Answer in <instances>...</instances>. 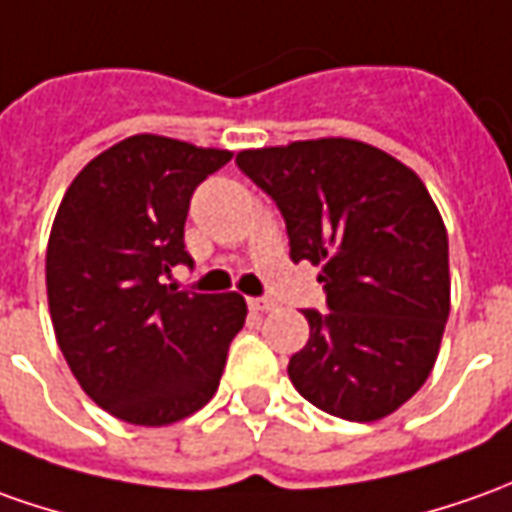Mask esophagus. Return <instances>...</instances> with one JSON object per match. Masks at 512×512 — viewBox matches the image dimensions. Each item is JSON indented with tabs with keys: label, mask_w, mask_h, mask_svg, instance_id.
<instances>
[{
	"label": "esophagus",
	"mask_w": 512,
	"mask_h": 512,
	"mask_svg": "<svg viewBox=\"0 0 512 512\" xmlns=\"http://www.w3.org/2000/svg\"><path fill=\"white\" fill-rule=\"evenodd\" d=\"M249 308H252V311H271L274 302L263 300V297H252V300H249Z\"/></svg>",
	"instance_id": "34e87169"
}]
</instances>
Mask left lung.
<instances>
[{
	"label": "left lung",
	"mask_w": 512,
	"mask_h": 512,
	"mask_svg": "<svg viewBox=\"0 0 512 512\" xmlns=\"http://www.w3.org/2000/svg\"><path fill=\"white\" fill-rule=\"evenodd\" d=\"M238 168L277 201L291 260L322 266L330 314L305 311L291 384L344 420L392 415L426 384L451 311L446 224L426 184L344 137L249 148Z\"/></svg>",
	"instance_id": "8db88e82"
}]
</instances>
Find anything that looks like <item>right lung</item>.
Here are the masks:
<instances>
[{
    "label": "right lung",
    "instance_id": "add662e5",
    "mask_svg": "<svg viewBox=\"0 0 512 512\" xmlns=\"http://www.w3.org/2000/svg\"><path fill=\"white\" fill-rule=\"evenodd\" d=\"M232 151L134 134L66 187L47 243L55 339L81 389L131 426H170L215 395L246 300L165 285L190 196Z\"/></svg>",
    "mask_w": 512,
    "mask_h": 512
}]
</instances>
